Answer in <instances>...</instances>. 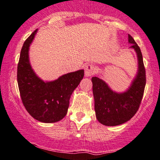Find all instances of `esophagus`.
I'll list each match as a JSON object with an SVG mask.
<instances>
[{
    "label": "esophagus",
    "mask_w": 160,
    "mask_h": 160,
    "mask_svg": "<svg viewBox=\"0 0 160 160\" xmlns=\"http://www.w3.org/2000/svg\"><path fill=\"white\" fill-rule=\"evenodd\" d=\"M96 72V68L92 65H87L85 68V75L86 77H91Z\"/></svg>",
    "instance_id": "1"
}]
</instances>
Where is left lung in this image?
<instances>
[{"label":"left lung","mask_w":160,"mask_h":160,"mask_svg":"<svg viewBox=\"0 0 160 160\" xmlns=\"http://www.w3.org/2000/svg\"><path fill=\"white\" fill-rule=\"evenodd\" d=\"M128 42L132 44L129 48L136 52L138 62L137 73L129 88L117 92L104 80L98 77L92 78L95 116L101 124L106 126H118L132 118L139 109L146 86V71L141 50L129 34Z\"/></svg>","instance_id":"8db88e82"}]
</instances>
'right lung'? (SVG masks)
Wrapping results in <instances>:
<instances>
[{"label":"right lung","mask_w":160,"mask_h":160,"mask_svg":"<svg viewBox=\"0 0 160 160\" xmlns=\"http://www.w3.org/2000/svg\"><path fill=\"white\" fill-rule=\"evenodd\" d=\"M38 29L24 42L18 65V83L21 100L28 112L36 120L52 123L67 114L69 100L84 77V70L65 74L53 81H44L32 68L29 59L30 46Z\"/></svg>","instance_id":"add662e5"}]
</instances>
